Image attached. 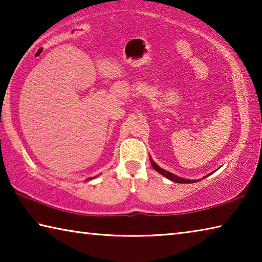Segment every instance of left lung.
I'll return each mask as SVG.
<instances>
[{"label": "left lung", "mask_w": 262, "mask_h": 262, "mask_svg": "<svg viewBox=\"0 0 262 262\" xmlns=\"http://www.w3.org/2000/svg\"><path fill=\"white\" fill-rule=\"evenodd\" d=\"M150 163H151L152 167L158 172V173H161L162 176L166 177L167 179L174 181V183H179V184H192V183H196V180H189V179L180 178V177L176 176V174H173V173H171V172H167V171H165V170H163V168L159 167V166L157 165V164L152 161L151 158H150ZM210 174H211V173H210ZM210 174H208V176H210ZM208 176H206V177H208ZM206 177H205V178H206Z\"/></svg>", "instance_id": "8db88e82"}]
</instances>
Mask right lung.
Segmentation results:
<instances>
[{"mask_svg": "<svg viewBox=\"0 0 262 262\" xmlns=\"http://www.w3.org/2000/svg\"><path fill=\"white\" fill-rule=\"evenodd\" d=\"M91 179H92V178H89V179H88V180H91Z\"/></svg>", "mask_w": 262, "mask_h": 262, "instance_id": "obj_1", "label": "right lung"}]
</instances>
